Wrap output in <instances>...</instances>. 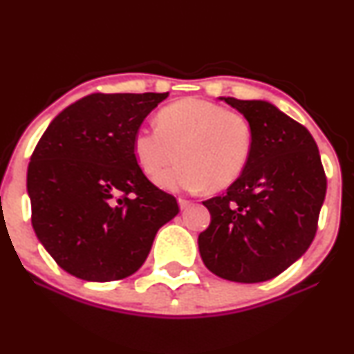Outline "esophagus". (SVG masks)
<instances>
[{
    "label": "esophagus",
    "instance_id": "1",
    "mask_svg": "<svg viewBox=\"0 0 354 354\" xmlns=\"http://www.w3.org/2000/svg\"><path fill=\"white\" fill-rule=\"evenodd\" d=\"M178 203H180V208L181 209H188L193 203H191L189 200H185V198H178Z\"/></svg>",
    "mask_w": 354,
    "mask_h": 354
}]
</instances>
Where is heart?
Masks as SVG:
<instances>
[{
    "label": "heart",
    "mask_w": 354,
    "mask_h": 354,
    "mask_svg": "<svg viewBox=\"0 0 354 354\" xmlns=\"http://www.w3.org/2000/svg\"><path fill=\"white\" fill-rule=\"evenodd\" d=\"M158 129L133 135V156L148 178L168 189H225L246 169L253 153V129L241 113L206 100L186 98L161 108Z\"/></svg>",
    "instance_id": "obj_1"
}]
</instances>
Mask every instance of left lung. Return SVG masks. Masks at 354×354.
Wrapping results in <instances>:
<instances>
[{"mask_svg": "<svg viewBox=\"0 0 354 354\" xmlns=\"http://www.w3.org/2000/svg\"><path fill=\"white\" fill-rule=\"evenodd\" d=\"M219 100L250 121L253 153L223 196L203 201L211 223L198 236L200 254L223 279L268 281L310 248L326 196V174L311 133L274 104Z\"/></svg>", "mask_w": 354, "mask_h": 354, "instance_id": "obj_1", "label": "left lung"}]
</instances>
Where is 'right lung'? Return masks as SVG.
Segmentation results:
<instances>
[{
	"label": "right lung",
	"mask_w": 354,
	"mask_h": 354,
	"mask_svg": "<svg viewBox=\"0 0 354 354\" xmlns=\"http://www.w3.org/2000/svg\"><path fill=\"white\" fill-rule=\"evenodd\" d=\"M168 93H93L64 108L36 145L26 188L31 223L66 273L116 281L141 268L176 198L133 156V135Z\"/></svg>",
	"instance_id": "1"
}]
</instances>
